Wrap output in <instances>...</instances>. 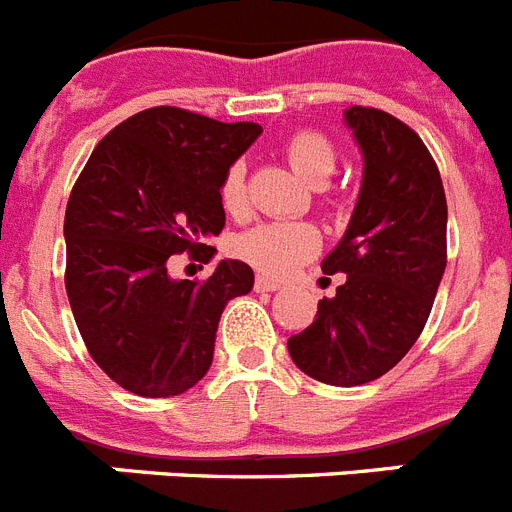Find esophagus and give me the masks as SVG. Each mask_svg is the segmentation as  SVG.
<instances>
[{"mask_svg":"<svg viewBox=\"0 0 512 512\" xmlns=\"http://www.w3.org/2000/svg\"><path fill=\"white\" fill-rule=\"evenodd\" d=\"M279 287H282V284L274 282V279L269 277H256V282H253V289H256V292H277Z\"/></svg>","mask_w":512,"mask_h":512,"instance_id":"esophagus-1","label":"esophagus"}]
</instances>
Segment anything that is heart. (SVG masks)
Returning <instances> with one entry per match:
<instances>
[{"mask_svg": "<svg viewBox=\"0 0 512 512\" xmlns=\"http://www.w3.org/2000/svg\"><path fill=\"white\" fill-rule=\"evenodd\" d=\"M284 156L289 166L307 184H325L336 171V146L318 130H300L284 143ZM220 202L230 215H243L248 210L246 166L241 161L228 166L220 182ZM320 235L310 223H261L235 238L233 248L246 264L264 271L269 277H287L318 251Z\"/></svg>", "mask_w": 512, "mask_h": 512, "instance_id": "obj_1", "label": "heart"}]
</instances>
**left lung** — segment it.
I'll use <instances>...</instances> for the list:
<instances>
[{
    "label": "left lung",
    "instance_id": "8db88e82",
    "mask_svg": "<svg viewBox=\"0 0 512 512\" xmlns=\"http://www.w3.org/2000/svg\"><path fill=\"white\" fill-rule=\"evenodd\" d=\"M364 156L359 202L325 274H346L318 315L287 341L307 377L356 387L408 354L431 315L446 269V194L423 140L390 112H343Z\"/></svg>",
    "mask_w": 512,
    "mask_h": 512
}]
</instances>
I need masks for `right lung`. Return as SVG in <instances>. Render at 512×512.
Listing matches in <instances>:
<instances>
[{
    "mask_svg": "<svg viewBox=\"0 0 512 512\" xmlns=\"http://www.w3.org/2000/svg\"><path fill=\"white\" fill-rule=\"evenodd\" d=\"M261 135L256 122H220L151 107L104 135L71 189L66 295L89 354L140 397H174L212 364L225 305L248 295L253 269L223 259L205 282L169 277L174 253L210 261L225 228L220 182Z\"/></svg>",
    "mask_w": 512,
    "mask_h": 512,
    "instance_id": "right-lung-1",
    "label": "right lung"
}]
</instances>
